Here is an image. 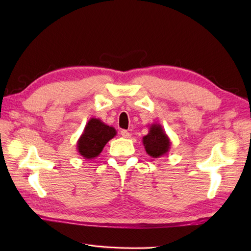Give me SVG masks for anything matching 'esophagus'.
Instances as JSON below:
<instances>
[{
	"mask_svg": "<svg viewBox=\"0 0 251 251\" xmlns=\"http://www.w3.org/2000/svg\"><path fill=\"white\" fill-rule=\"evenodd\" d=\"M121 136L124 137V138H130V137H131L130 132H128L127 130H122V131H121Z\"/></svg>",
	"mask_w": 251,
	"mask_h": 251,
	"instance_id": "1",
	"label": "esophagus"
}]
</instances>
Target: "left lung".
<instances>
[{
    "instance_id": "8db88e82",
    "label": "left lung",
    "mask_w": 251,
    "mask_h": 251,
    "mask_svg": "<svg viewBox=\"0 0 251 251\" xmlns=\"http://www.w3.org/2000/svg\"><path fill=\"white\" fill-rule=\"evenodd\" d=\"M147 153L153 158L167 155L170 149V139L161 124L154 123L149 128V134L142 138Z\"/></svg>"
}]
</instances>
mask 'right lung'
I'll return each mask as SVG.
<instances>
[{
	"instance_id": "right-lung-1",
	"label": "right lung",
	"mask_w": 251,
	"mask_h": 251,
	"mask_svg": "<svg viewBox=\"0 0 251 251\" xmlns=\"http://www.w3.org/2000/svg\"><path fill=\"white\" fill-rule=\"evenodd\" d=\"M115 135L116 130L114 127L106 125L99 119L93 117L87 122L83 134L78 138L76 150L83 158L93 159L99 155L104 146Z\"/></svg>"
}]
</instances>
